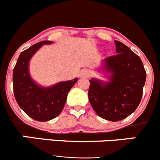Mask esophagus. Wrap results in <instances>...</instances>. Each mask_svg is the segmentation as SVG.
<instances>
[{"label": "esophagus", "instance_id": "34e87169", "mask_svg": "<svg viewBox=\"0 0 160 160\" xmlns=\"http://www.w3.org/2000/svg\"><path fill=\"white\" fill-rule=\"evenodd\" d=\"M89 75V72H88L87 69H83V70H82L80 72V76L82 77V78H84V77H88Z\"/></svg>", "mask_w": 160, "mask_h": 160}]
</instances>
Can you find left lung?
<instances>
[{
  "label": "left lung",
  "instance_id": "8db88e82",
  "mask_svg": "<svg viewBox=\"0 0 160 160\" xmlns=\"http://www.w3.org/2000/svg\"><path fill=\"white\" fill-rule=\"evenodd\" d=\"M117 55L102 60L98 72L107 81L89 80L88 99L96 114L112 122L128 117L139 105L146 73L140 58L115 41Z\"/></svg>",
  "mask_w": 160,
  "mask_h": 160
}]
</instances>
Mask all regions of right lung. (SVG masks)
<instances>
[{"mask_svg":"<svg viewBox=\"0 0 160 160\" xmlns=\"http://www.w3.org/2000/svg\"><path fill=\"white\" fill-rule=\"evenodd\" d=\"M52 43L43 41L21 52L13 71L14 94L18 104L28 116L39 122L53 119L62 112L69 91L78 81L75 78L43 86L31 78L29 71L31 58L44 44Z\"/></svg>","mask_w":160,"mask_h":160,"instance_id":"add662e5","label":"right lung"}]
</instances>
